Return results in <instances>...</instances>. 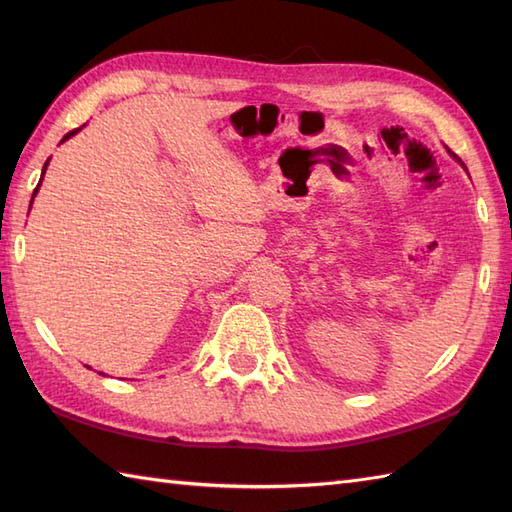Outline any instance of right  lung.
Masks as SVG:
<instances>
[{
	"label": "right lung",
	"instance_id": "right-lung-1",
	"mask_svg": "<svg viewBox=\"0 0 512 512\" xmlns=\"http://www.w3.org/2000/svg\"><path fill=\"white\" fill-rule=\"evenodd\" d=\"M79 129H81V127H76V129H72V132H68V134H65V136H63V140H68L70 136H74L76 132H79ZM63 140H61V143H63ZM46 167H48V162H46V165H43V173H46ZM41 178H43V176H41ZM39 184H41V180H39ZM39 184H37V189H35V193L39 191ZM35 193H32V198H35ZM30 204H32V202H30Z\"/></svg>",
	"mask_w": 512,
	"mask_h": 512
}]
</instances>
